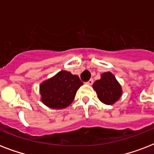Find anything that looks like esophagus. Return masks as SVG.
<instances>
[{"label": "esophagus", "mask_w": 154, "mask_h": 154, "mask_svg": "<svg viewBox=\"0 0 154 154\" xmlns=\"http://www.w3.org/2000/svg\"><path fill=\"white\" fill-rule=\"evenodd\" d=\"M86 83L88 85H93V83H94V80H93V79L89 80V81H88V82H87Z\"/></svg>", "instance_id": "34e87169"}]
</instances>
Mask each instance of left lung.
Wrapping results in <instances>:
<instances>
[{
	"mask_svg": "<svg viewBox=\"0 0 154 154\" xmlns=\"http://www.w3.org/2000/svg\"><path fill=\"white\" fill-rule=\"evenodd\" d=\"M99 100L105 105H112L122 96V87L110 72L101 74V78L93 85Z\"/></svg>",
	"mask_w": 154,
	"mask_h": 154,
	"instance_id": "obj_1",
	"label": "left lung"
}]
</instances>
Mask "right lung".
I'll return each instance as SVG.
<instances>
[{
  "label": "right lung",
  "instance_id": "1",
  "mask_svg": "<svg viewBox=\"0 0 154 154\" xmlns=\"http://www.w3.org/2000/svg\"><path fill=\"white\" fill-rule=\"evenodd\" d=\"M83 85L77 75L62 70L41 84L42 101L52 109H64L72 102L77 89Z\"/></svg>",
  "mask_w": 154,
  "mask_h": 154
}]
</instances>
